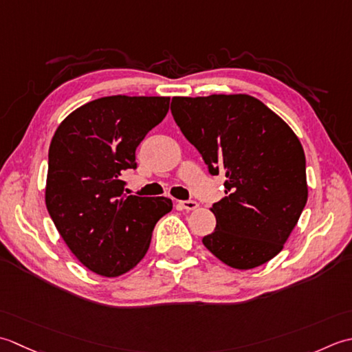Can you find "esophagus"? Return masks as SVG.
Instances as JSON below:
<instances>
[{"instance_id": "esophagus-1", "label": "esophagus", "mask_w": 352, "mask_h": 352, "mask_svg": "<svg viewBox=\"0 0 352 352\" xmlns=\"http://www.w3.org/2000/svg\"><path fill=\"white\" fill-rule=\"evenodd\" d=\"M177 205L181 206L182 210H186V211H192V210H196V208L199 206V204L196 202V200H181V202H179Z\"/></svg>"}]
</instances>
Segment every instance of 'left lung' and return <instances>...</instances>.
<instances>
[{
	"mask_svg": "<svg viewBox=\"0 0 352 352\" xmlns=\"http://www.w3.org/2000/svg\"><path fill=\"white\" fill-rule=\"evenodd\" d=\"M171 113L211 175L223 171L216 229L202 239L221 263L248 270L276 256L307 204L305 155L283 118L248 94L173 97Z\"/></svg>",
	"mask_w": 352,
	"mask_h": 352,
	"instance_id": "8db88e82",
	"label": "left lung"
}]
</instances>
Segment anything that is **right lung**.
<instances>
[{"mask_svg":"<svg viewBox=\"0 0 352 352\" xmlns=\"http://www.w3.org/2000/svg\"><path fill=\"white\" fill-rule=\"evenodd\" d=\"M168 97H102L62 121L48 150L45 204L71 252L102 276L133 269L156 221L171 211L167 197L124 192L135 150L167 116Z\"/></svg>","mask_w":352,"mask_h":352,"instance_id":"obj_1","label":"right lung"}]
</instances>
